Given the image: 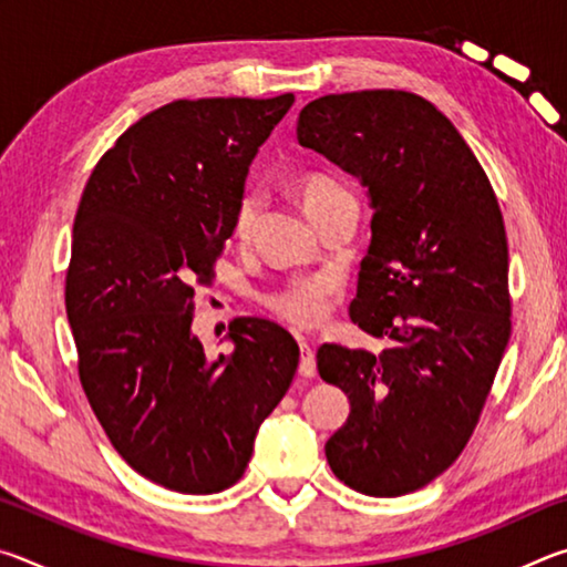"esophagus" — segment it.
<instances>
[{
  "label": "esophagus",
  "mask_w": 567,
  "mask_h": 567,
  "mask_svg": "<svg viewBox=\"0 0 567 567\" xmlns=\"http://www.w3.org/2000/svg\"><path fill=\"white\" fill-rule=\"evenodd\" d=\"M300 352H302V358H300V375L302 378H312L315 372H318V364H315V350L305 340H300Z\"/></svg>",
  "instance_id": "esophagus-1"
}]
</instances>
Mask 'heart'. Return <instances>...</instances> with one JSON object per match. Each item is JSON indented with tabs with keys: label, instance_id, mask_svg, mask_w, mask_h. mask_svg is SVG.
<instances>
[{
	"label": "heart",
	"instance_id": "obj_1",
	"mask_svg": "<svg viewBox=\"0 0 567 567\" xmlns=\"http://www.w3.org/2000/svg\"><path fill=\"white\" fill-rule=\"evenodd\" d=\"M297 197L305 207V213L318 207L322 199H328L332 192L342 189L338 182L324 177V175H305L297 179ZM257 223V199L252 195L243 197L237 213H235V235L237 237H247L252 233V227ZM328 282L324 280H305V282H295L287 287L285 292H280L272 300V307L282 315L285 320H290L292 324H300V328H310V324L320 322L324 310H328Z\"/></svg>",
	"mask_w": 567,
	"mask_h": 567
}]
</instances>
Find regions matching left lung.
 Here are the masks:
<instances>
[{
    "mask_svg": "<svg viewBox=\"0 0 567 567\" xmlns=\"http://www.w3.org/2000/svg\"><path fill=\"white\" fill-rule=\"evenodd\" d=\"M297 142L368 189L350 318L388 340L378 354L320 344V378L350 400L324 455L358 493L420 491L463 453L511 340L501 207L455 124L412 92L324 94Z\"/></svg>",
    "mask_w": 567,
    "mask_h": 567,
    "instance_id": "obj_1",
    "label": "left lung"
}]
</instances>
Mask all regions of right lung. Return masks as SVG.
<instances>
[{
	"label": "right lung",
	"mask_w": 567,
	"mask_h": 567,
	"mask_svg": "<svg viewBox=\"0 0 567 567\" xmlns=\"http://www.w3.org/2000/svg\"><path fill=\"white\" fill-rule=\"evenodd\" d=\"M292 102H169L104 152L82 192L64 290L80 380L114 450L167 491L235 485L300 362L292 334L262 318L229 322L219 358L192 332V285L213 277L249 165Z\"/></svg>",
	"instance_id": "add662e5"
}]
</instances>
